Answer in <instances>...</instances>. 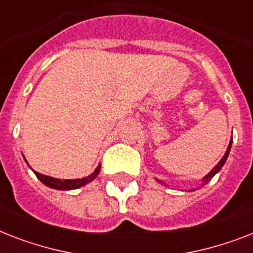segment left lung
Here are the masks:
<instances>
[{
  "label": "left lung",
  "mask_w": 253,
  "mask_h": 253,
  "mask_svg": "<svg viewBox=\"0 0 253 253\" xmlns=\"http://www.w3.org/2000/svg\"><path fill=\"white\" fill-rule=\"evenodd\" d=\"M231 144H232V140H231V142H230V144H228L227 151H226V154H224L223 158L220 159V162L218 163V164H216V166L211 169V172H210V173H209V174H206V176L204 177V182H202V185L208 184L209 181L211 180L212 177L215 176L216 173L219 172L220 169H222V167L224 166V163H226V160H227V158H228V154H230V150H231ZM159 182H162V181H159ZM163 184H164V182H163ZM164 185H166V184H164Z\"/></svg>",
  "instance_id": "obj_1"
}]
</instances>
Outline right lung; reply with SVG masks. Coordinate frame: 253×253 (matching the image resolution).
<instances>
[{"label":"right lung","instance_id":"add662e5","mask_svg":"<svg viewBox=\"0 0 253 253\" xmlns=\"http://www.w3.org/2000/svg\"><path fill=\"white\" fill-rule=\"evenodd\" d=\"M99 170H101V164L95 168V170L91 173V174H89L87 177H84V178H76V180H60V178H53V177L45 176V174L35 172V170H34V173H35V176H37L45 186H48V188L57 189V190H72V189H79L81 188V186H84V185L89 184L90 181H93L95 177L98 176Z\"/></svg>","mask_w":253,"mask_h":253}]
</instances>
